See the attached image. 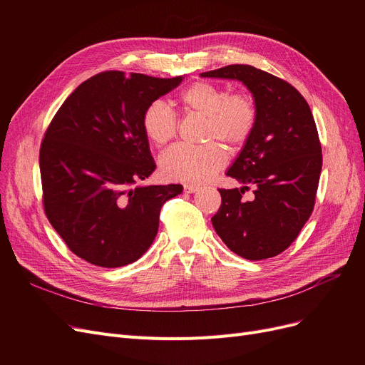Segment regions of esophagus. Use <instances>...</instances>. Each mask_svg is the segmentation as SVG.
Returning a JSON list of instances; mask_svg holds the SVG:
<instances>
[{"instance_id": "esophagus-1", "label": "esophagus", "mask_w": 365, "mask_h": 365, "mask_svg": "<svg viewBox=\"0 0 365 365\" xmlns=\"http://www.w3.org/2000/svg\"><path fill=\"white\" fill-rule=\"evenodd\" d=\"M198 189H200V186H197V185H185L183 186V190L186 194H194Z\"/></svg>"}]
</instances>
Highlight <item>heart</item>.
Instances as JSON below:
<instances>
[{
  "label": "heart",
  "instance_id": "heart-1",
  "mask_svg": "<svg viewBox=\"0 0 365 365\" xmlns=\"http://www.w3.org/2000/svg\"><path fill=\"white\" fill-rule=\"evenodd\" d=\"M180 105L186 112L205 117L201 146L175 145L160 157V171L164 179L204 183L212 179L226 164V152L219 143L240 149L255 133L257 109L250 96L231 93L210 83H194L180 94ZM178 115L165 102L149 103L140 118L142 131L155 146H164L176 138Z\"/></svg>",
  "mask_w": 365,
  "mask_h": 365
}]
</instances>
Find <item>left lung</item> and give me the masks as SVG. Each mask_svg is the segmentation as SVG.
<instances>
[{"mask_svg": "<svg viewBox=\"0 0 365 365\" xmlns=\"http://www.w3.org/2000/svg\"><path fill=\"white\" fill-rule=\"evenodd\" d=\"M201 76L241 81L257 109L255 133L226 173L245 186L219 189L222 204L212 223L229 250L244 259L278 256L299 237L315 205L322 153L311 108L292 84L250 65ZM248 185L255 198L245 202Z\"/></svg>", "mask_w": 365, "mask_h": 365, "instance_id": "obj_1", "label": "left lung"}]
</instances>
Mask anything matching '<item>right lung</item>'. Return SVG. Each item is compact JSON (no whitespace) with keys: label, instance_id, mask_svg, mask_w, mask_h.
Instances as JSON below:
<instances>
[{"label":"right lung","instance_id":"add662e5","mask_svg":"<svg viewBox=\"0 0 365 365\" xmlns=\"http://www.w3.org/2000/svg\"><path fill=\"white\" fill-rule=\"evenodd\" d=\"M180 83L182 76L105 71L76 87L47 127L40 148L44 213L86 262H136L157 237L163 204L182 192V185H138L157 167L142 113Z\"/></svg>","mask_w":365,"mask_h":365}]
</instances>
